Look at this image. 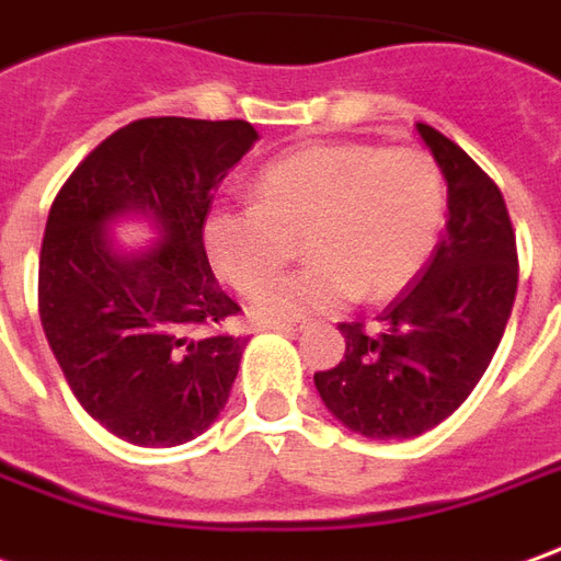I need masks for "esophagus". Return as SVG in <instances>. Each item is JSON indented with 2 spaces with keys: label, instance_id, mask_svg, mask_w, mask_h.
<instances>
[{
  "label": "esophagus",
  "instance_id": "34e87169",
  "mask_svg": "<svg viewBox=\"0 0 561 561\" xmlns=\"http://www.w3.org/2000/svg\"><path fill=\"white\" fill-rule=\"evenodd\" d=\"M267 328H273V331H285V334H291V331H300V324H297V321H270Z\"/></svg>",
  "mask_w": 561,
  "mask_h": 561
}]
</instances>
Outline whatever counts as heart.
<instances>
[{
    "mask_svg": "<svg viewBox=\"0 0 561 561\" xmlns=\"http://www.w3.org/2000/svg\"><path fill=\"white\" fill-rule=\"evenodd\" d=\"M254 203L215 209L203 242L237 291H254L296 251L307 268L254 294L252 312L279 321L364 300H389L416 279L444 227V175L422 148L316 142L270 160Z\"/></svg>",
    "mask_w": 561,
    "mask_h": 561,
    "instance_id": "1",
    "label": "heart"
}]
</instances>
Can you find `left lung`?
Here are the masks:
<instances>
[{"label":"left lung","mask_w":561,"mask_h":561,"mask_svg":"<svg viewBox=\"0 0 561 561\" xmlns=\"http://www.w3.org/2000/svg\"><path fill=\"white\" fill-rule=\"evenodd\" d=\"M446 179L449 221L431 261L379 316L343 321L346 355L316 374L324 407L364 437H416L453 416L499 348L519 261L499 185L453 139L416 124Z\"/></svg>","instance_id":"left-lung-1"}]
</instances>
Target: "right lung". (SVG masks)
<instances>
[{"mask_svg": "<svg viewBox=\"0 0 561 561\" xmlns=\"http://www.w3.org/2000/svg\"><path fill=\"white\" fill-rule=\"evenodd\" d=\"M257 139L249 121L139 117L100 142L54 197L38 254V316L78 403L136 446L194 440L225 410L245 336L215 279L203 225ZM142 211L151 253L124 259L107 221Z\"/></svg>", "mask_w": 561, "mask_h": 561, "instance_id": "1", "label": "right lung"}]
</instances>
